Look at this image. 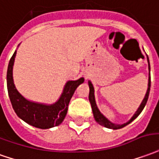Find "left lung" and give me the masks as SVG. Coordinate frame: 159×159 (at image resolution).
Masks as SVG:
<instances>
[{"label":"left lung","mask_w":159,"mask_h":159,"mask_svg":"<svg viewBox=\"0 0 159 159\" xmlns=\"http://www.w3.org/2000/svg\"><path fill=\"white\" fill-rule=\"evenodd\" d=\"M147 62H148V68H149V79H148V88H147V91H146V94L145 95V98L143 99L140 106L139 107L138 110L135 112V114H134V116L131 118L129 121H127L125 124H114V123H112L110 120H108L103 115L100 110L97 107V105H96V102H95V89H94V87H93V84L91 83L90 81H89V102L91 104V107H92V111H93V114H94V118H95V121L97 122L98 124H100L101 126H103L107 127V128H110V129H120V128H122L124 126H126V125L130 124L131 122L133 121L134 120L137 118L138 116L139 115V114L141 113L142 110L144 109L145 104L147 102V100H148V97H149V93H150V88H151V76H150V70H151V67H150V62L149 58H148V56H147Z\"/></svg>","instance_id":"obj_1"}]
</instances>
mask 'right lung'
<instances>
[{
	"label": "right lung",
	"mask_w": 159,
	"mask_h": 159,
	"mask_svg": "<svg viewBox=\"0 0 159 159\" xmlns=\"http://www.w3.org/2000/svg\"><path fill=\"white\" fill-rule=\"evenodd\" d=\"M16 51L12 56L7 72V85L10 101L14 112L20 118L31 126L41 129H47L60 125L66 116L69 102L72 95L84 78L81 77L76 81H68L64 88L60 98L53 104L47 105L34 102L25 99L17 90L13 78V66Z\"/></svg>",
	"instance_id": "right-lung-1"
}]
</instances>
